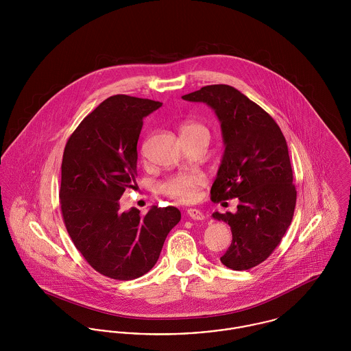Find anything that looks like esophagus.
I'll return each instance as SVG.
<instances>
[{"label": "esophagus", "mask_w": 351, "mask_h": 351, "mask_svg": "<svg viewBox=\"0 0 351 351\" xmlns=\"http://www.w3.org/2000/svg\"><path fill=\"white\" fill-rule=\"evenodd\" d=\"M187 215L193 220H203L204 219V214L200 210H196V208H189Z\"/></svg>", "instance_id": "1"}]
</instances>
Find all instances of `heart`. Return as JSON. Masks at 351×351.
<instances>
[{
    "label": "heart",
    "instance_id": "heart-1",
    "mask_svg": "<svg viewBox=\"0 0 351 351\" xmlns=\"http://www.w3.org/2000/svg\"><path fill=\"white\" fill-rule=\"evenodd\" d=\"M204 134L208 135V130L197 123V121H186L180 127V136L192 137V136ZM206 184V176L200 172H189V173H176L171 178H168L162 183V192L180 203H191L197 197L199 189Z\"/></svg>",
    "mask_w": 351,
    "mask_h": 351
}]
</instances>
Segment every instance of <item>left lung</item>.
<instances>
[{"mask_svg":"<svg viewBox=\"0 0 351 351\" xmlns=\"http://www.w3.org/2000/svg\"><path fill=\"white\" fill-rule=\"evenodd\" d=\"M183 99L208 104L221 123L226 149L211 200L238 197L239 204L237 214H213L232 232L220 262L231 270H250L280 244L294 216L297 189L286 138L265 109L230 85H206Z\"/></svg>","mask_w":351,"mask_h":351,"instance_id":"8db88e82","label":"left lung"}]
</instances>
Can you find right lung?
Listing matches in <instances>:
<instances>
[{
	"mask_svg": "<svg viewBox=\"0 0 351 351\" xmlns=\"http://www.w3.org/2000/svg\"><path fill=\"white\" fill-rule=\"evenodd\" d=\"M160 101L114 95L90 112L66 141L60 206L64 224L84 259L97 272L132 280L159 259L168 232L179 223L176 207H152L145 215L120 210L134 189L143 119Z\"/></svg>",
	"mask_w": 351,
	"mask_h": 351,
	"instance_id": "obj_1",
	"label": "right lung"
}]
</instances>
